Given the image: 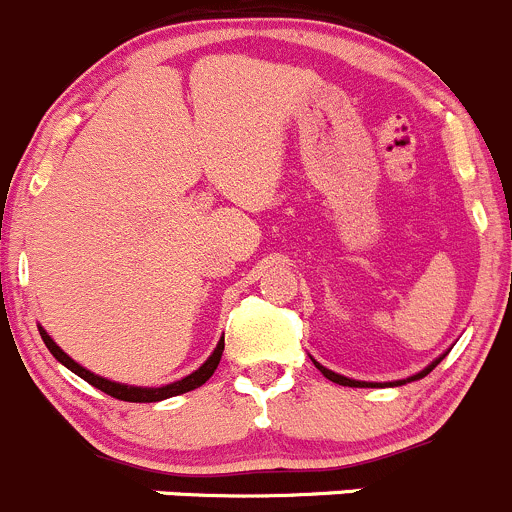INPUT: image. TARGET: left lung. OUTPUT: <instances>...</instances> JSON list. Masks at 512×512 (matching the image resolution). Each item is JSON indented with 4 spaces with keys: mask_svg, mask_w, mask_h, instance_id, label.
I'll list each match as a JSON object with an SVG mask.
<instances>
[{
    "mask_svg": "<svg viewBox=\"0 0 512 512\" xmlns=\"http://www.w3.org/2000/svg\"><path fill=\"white\" fill-rule=\"evenodd\" d=\"M441 359H443V356H441ZM441 359H436V361H433V364H431V366H426V369H423V371H421V374L411 376V379H409V381L423 379V376H426V374H428V371H433V366H436V364H438V361H441ZM314 364H317V361H314ZM317 369H319V371H322V374H324V376H327V379H329V381H334V384H339V386H379V384H369V381H354V379H347V376H339V374H334V371L324 369V366H319V364H317ZM396 384H404V381H396ZM391 386H394V384H391Z\"/></svg>",
    "mask_w": 512,
    "mask_h": 512,
    "instance_id": "obj_1",
    "label": "left lung"
}]
</instances>
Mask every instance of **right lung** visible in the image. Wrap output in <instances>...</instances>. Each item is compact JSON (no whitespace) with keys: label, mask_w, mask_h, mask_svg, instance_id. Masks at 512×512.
I'll return each instance as SVG.
<instances>
[{"label":"right lung","mask_w":512,"mask_h":512,"mask_svg":"<svg viewBox=\"0 0 512 512\" xmlns=\"http://www.w3.org/2000/svg\"><path fill=\"white\" fill-rule=\"evenodd\" d=\"M39 334H41V339H44L46 349H49V352L54 354L56 359L66 366V369H71L74 374H79L81 379L89 381V384L96 386V389H101L103 394L113 396V399H118V401H133V404H153V401H163V399H170V396H178V394H185V391L198 389V386H203L205 381L215 374V369H218V364H220V356H223V349H225V339H220L218 349L210 354V359L205 361L198 371H193V374L185 376V379L175 381V384L160 386V389H141V386H123V384H116V381L103 379V376L91 374L89 369H84L81 364H76L69 354L61 352V349L56 347L54 339H51L41 327H39Z\"/></svg>","instance_id":"1"}]
</instances>
